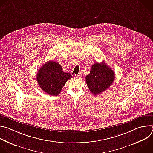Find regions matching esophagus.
Listing matches in <instances>:
<instances>
[{
    "label": "esophagus",
    "instance_id": "34e87169",
    "mask_svg": "<svg viewBox=\"0 0 153 153\" xmlns=\"http://www.w3.org/2000/svg\"><path fill=\"white\" fill-rule=\"evenodd\" d=\"M76 78H78V79H80V77H81V76H82V74H81V73H79V74H76Z\"/></svg>",
    "mask_w": 153,
    "mask_h": 153
}]
</instances>
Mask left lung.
Returning a JSON list of instances; mask_svg holds the SVG:
<instances>
[{
  "mask_svg": "<svg viewBox=\"0 0 153 153\" xmlns=\"http://www.w3.org/2000/svg\"><path fill=\"white\" fill-rule=\"evenodd\" d=\"M115 75L113 70L104 62L92 65L90 73L85 78L90 91L95 96L106 90L113 83Z\"/></svg>",
  "mask_w": 153,
  "mask_h": 153,
  "instance_id": "8db88e82",
  "label": "left lung"
}]
</instances>
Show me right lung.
Masks as SVG:
<instances>
[{"mask_svg": "<svg viewBox=\"0 0 153 153\" xmlns=\"http://www.w3.org/2000/svg\"><path fill=\"white\" fill-rule=\"evenodd\" d=\"M72 77L69 73L62 70L61 65L54 61H48L37 71L36 79L41 89L51 96L60 94L63 86Z\"/></svg>", "mask_w": 153, "mask_h": 153, "instance_id": "obj_1", "label": "right lung"}]
</instances>
